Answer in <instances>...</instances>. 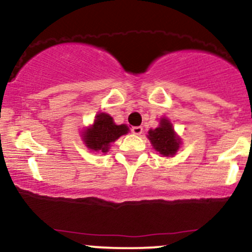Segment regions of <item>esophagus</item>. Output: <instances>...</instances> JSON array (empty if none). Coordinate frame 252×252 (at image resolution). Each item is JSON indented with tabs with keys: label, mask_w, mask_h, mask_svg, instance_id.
I'll use <instances>...</instances> for the list:
<instances>
[{
	"label": "esophagus",
	"mask_w": 252,
	"mask_h": 252,
	"mask_svg": "<svg viewBox=\"0 0 252 252\" xmlns=\"http://www.w3.org/2000/svg\"><path fill=\"white\" fill-rule=\"evenodd\" d=\"M131 131H132V133H133V134H137V136H139V134L143 132V127H142V126H134V127H132Z\"/></svg>",
	"instance_id": "1"
}]
</instances>
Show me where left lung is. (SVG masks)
Instances as JSON below:
<instances>
[{
    "label": "left lung",
    "mask_w": 252,
    "mask_h": 252,
    "mask_svg": "<svg viewBox=\"0 0 252 252\" xmlns=\"http://www.w3.org/2000/svg\"><path fill=\"white\" fill-rule=\"evenodd\" d=\"M147 137L151 141L153 148L161 157L166 158L175 156L183 143L180 136H178V133L174 131L173 124L166 118H160L159 126L157 128L149 129Z\"/></svg>",
    "instance_id": "8db88e82"
}]
</instances>
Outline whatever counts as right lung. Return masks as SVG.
Wrapping results in <instances>:
<instances>
[{
    "label": "right lung",
    "mask_w": 252,
    "mask_h": 252,
    "mask_svg": "<svg viewBox=\"0 0 252 252\" xmlns=\"http://www.w3.org/2000/svg\"><path fill=\"white\" fill-rule=\"evenodd\" d=\"M128 126L116 125L114 119L106 113L96 114L94 123L82 131V141L91 152L108 153L111 143L128 133Z\"/></svg>",
    "instance_id": "1"
}]
</instances>
